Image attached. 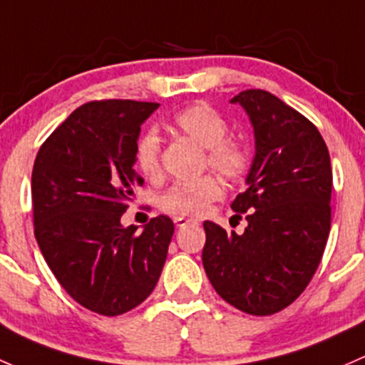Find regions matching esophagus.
I'll use <instances>...</instances> for the list:
<instances>
[{
	"label": "esophagus",
	"mask_w": 365,
	"mask_h": 365,
	"mask_svg": "<svg viewBox=\"0 0 365 365\" xmlns=\"http://www.w3.org/2000/svg\"><path fill=\"white\" fill-rule=\"evenodd\" d=\"M174 223L178 225L179 228H184V227H187V225H193V223H197V221H193V220H187V217H182V216H178V217H174Z\"/></svg>",
	"instance_id": "34e87169"
}]
</instances>
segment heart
I'll use <instances>...</instances> for the list:
<instances>
[{
  "instance_id": "b5f03b06",
  "label": "heart",
  "mask_w": 365,
  "mask_h": 365,
  "mask_svg": "<svg viewBox=\"0 0 365 365\" xmlns=\"http://www.w3.org/2000/svg\"><path fill=\"white\" fill-rule=\"evenodd\" d=\"M172 126L202 149H207L209 167L225 178L237 179L250 167V151L246 145L239 140L225 138L228 133L227 121L207 105L197 103L182 108L175 114ZM160 151L161 140L156 131L142 135L135 151V160L142 174L148 178H155L160 172ZM221 182L205 175L198 181L172 186L161 197L160 205L167 212L179 216H200L214 200L221 198Z\"/></svg>"
}]
</instances>
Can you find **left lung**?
Here are the masks:
<instances>
[{
  "label": "left lung",
  "instance_id": "obj_1",
  "mask_svg": "<svg viewBox=\"0 0 365 365\" xmlns=\"http://www.w3.org/2000/svg\"><path fill=\"white\" fill-rule=\"evenodd\" d=\"M255 135L246 191L232 209L247 212L244 234L204 221L205 274L217 295L244 313L267 317L290 306L320 265L330 232L332 167L320 131L262 89L230 100Z\"/></svg>",
  "mask_w": 365,
  "mask_h": 365
}]
</instances>
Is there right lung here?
<instances>
[{"instance_id":"add662e5","label":"right lung","mask_w":365,"mask_h":365,"mask_svg":"<svg viewBox=\"0 0 365 365\" xmlns=\"http://www.w3.org/2000/svg\"><path fill=\"white\" fill-rule=\"evenodd\" d=\"M160 103L91 101L73 110L36 155L35 237L71 299L118 317L155 290L174 223L153 217L140 234L121 223L144 179L135 172L140 126Z\"/></svg>"}]
</instances>
